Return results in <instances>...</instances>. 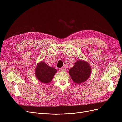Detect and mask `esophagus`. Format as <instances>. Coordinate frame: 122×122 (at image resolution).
Listing matches in <instances>:
<instances>
[{"label":"esophagus","instance_id":"34e87169","mask_svg":"<svg viewBox=\"0 0 122 122\" xmlns=\"http://www.w3.org/2000/svg\"><path fill=\"white\" fill-rule=\"evenodd\" d=\"M59 70H60V71H61V72L65 71H66V68H61L59 69Z\"/></svg>","mask_w":122,"mask_h":122}]
</instances>
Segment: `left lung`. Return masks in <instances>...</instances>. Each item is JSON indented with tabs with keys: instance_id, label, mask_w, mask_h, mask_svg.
Masks as SVG:
<instances>
[{
	"instance_id": "obj_1",
	"label": "left lung",
	"mask_w": 122,
	"mask_h": 122,
	"mask_svg": "<svg viewBox=\"0 0 122 122\" xmlns=\"http://www.w3.org/2000/svg\"><path fill=\"white\" fill-rule=\"evenodd\" d=\"M69 74L76 83L85 82L91 74V68L87 62L83 60L77 61L74 66L69 70Z\"/></svg>"
}]
</instances>
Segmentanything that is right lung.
I'll list each match as a JSON object with an SVG mask.
<instances>
[{"instance_id":"1","label":"right lung","mask_w":122,"mask_h":122,"mask_svg":"<svg viewBox=\"0 0 122 122\" xmlns=\"http://www.w3.org/2000/svg\"><path fill=\"white\" fill-rule=\"evenodd\" d=\"M57 70L49 67L45 62L41 61L36 66L35 75L39 81L44 83H48L52 80Z\"/></svg>"}]
</instances>
